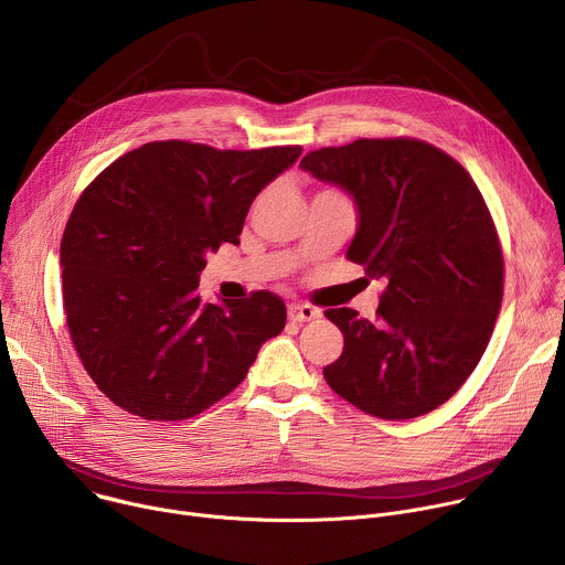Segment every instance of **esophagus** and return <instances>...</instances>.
Masks as SVG:
<instances>
[{
    "mask_svg": "<svg viewBox=\"0 0 565 565\" xmlns=\"http://www.w3.org/2000/svg\"><path fill=\"white\" fill-rule=\"evenodd\" d=\"M317 317H319V310L308 306V303H292L288 308V319L290 321H299V324H301V321H312Z\"/></svg>",
    "mask_w": 565,
    "mask_h": 565,
    "instance_id": "esophagus-1",
    "label": "esophagus"
}]
</instances>
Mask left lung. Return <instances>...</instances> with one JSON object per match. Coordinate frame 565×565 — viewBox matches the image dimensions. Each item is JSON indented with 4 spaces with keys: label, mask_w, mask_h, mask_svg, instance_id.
I'll return each instance as SVG.
<instances>
[{
    "label": "left lung",
    "mask_w": 565,
    "mask_h": 565,
    "mask_svg": "<svg viewBox=\"0 0 565 565\" xmlns=\"http://www.w3.org/2000/svg\"><path fill=\"white\" fill-rule=\"evenodd\" d=\"M315 179L347 190L360 225L347 257L386 279L375 321L324 315L344 335L329 386L382 420L438 409L471 375L503 301V250L467 170L418 138H360L308 151Z\"/></svg>",
    "instance_id": "obj_1"
}]
</instances>
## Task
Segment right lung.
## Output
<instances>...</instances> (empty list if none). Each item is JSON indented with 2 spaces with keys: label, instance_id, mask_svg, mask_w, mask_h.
Listing matches in <instances>:
<instances>
[{
  "label": "right lung",
  "instance_id": "right-lung-1",
  "mask_svg": "<svg viewBox=\"0 0 565 565\" xmlns=\"http://www.w3.org/2000/svg\"><path fill=\"white\" fill-rule=\"evenodd\" d=\"M299 145L214 149L147 142L79 194L60 244L71 342L98 388L142 420L177 423L236 388L286 327L268 290L205 303V255L238 244L255 196Z\"/></svg>",
  "mask_w": 565,
  "mask_h": 565
}]
</instances>
